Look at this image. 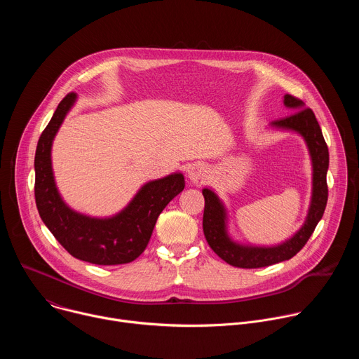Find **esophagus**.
<instances>
[{
  "label": "esophagus",
  "mask_w": 359,
  "mask_h": 359,
  "mask_svg": "<svg viewBox=\"0 0 359 359\" xmlns=\"http://www.w3.org/2000/svg\"><path fill=\"white\" fill-rule=\"evenodd\" d=\"M206 175H208L206 168H204V166L200 165V163H194V165H191V166L187 169V177H189V180H190L191 183H194V184H198L204 177H206Z\"/></svg>",
  "instance_id": "esophagus-1"
}]
</instances>
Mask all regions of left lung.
<instances>
[{
  "mask_svg": "<svg viewBox=\"0 0 359 359\" xmlns=\"http://www.w3.org/2000/svg\"><path fill=\"white\" fill-rule=\"evenodd\" d=\"M283 104L292 111L288 116L270 123L271 129L287 130L298 133L310 153L313 165V190L309 213L301 229L290 238L274 245H255L233 240L229 233V213L217 193L204 187V213H203V231L212 250L227 264L240 269H260L280 262L290 260L305 245L314 233L318 222L323 219L327 200V172L330 165V153L324 140L321 128L311 109L305 108L304 102L284 95ZM296 112L294 113L293 111Z\"/></svg>",
  "mask_w": 359,
  "mask_h": 359,
  "instance_id": "8db88e82",
  "label": "left lung"
}]
</instances>
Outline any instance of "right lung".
Wrapping results in <instances>:
<instances>
[{"label":"right lung","instance_id":"add662e5","mask_svg":"<svg viewBox=\"0 0 359 359\" xmlns=\"http://www.w3.org/2000/svg\"><path fill=\"white\" fill-rule=\"evenodd\" d=\"M76 93H68L39 136L35 151V201L43 224L75 259L97 266L126 264L146 248L156 220L169 201L184 189L180 172L144 183L119 213L90 217L64 201L54 177V139L75 105Z\"/></svg>","mask_w":359,"mask_h":359}]
</instances>
